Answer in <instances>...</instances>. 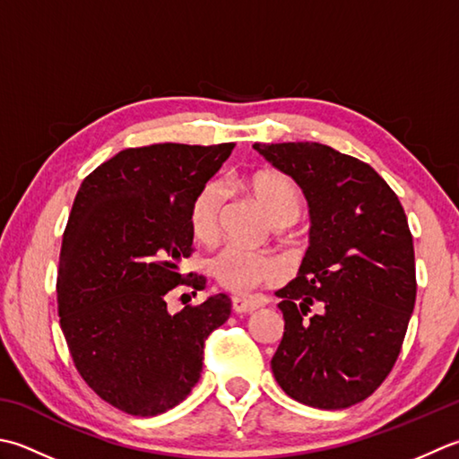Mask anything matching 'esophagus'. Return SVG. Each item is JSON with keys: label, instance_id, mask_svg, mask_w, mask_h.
Here are the masks:
<instances>
[{"label": "esophagus", "instance_id": "1", "mask_svg": "<svg viewBox=\"0 0 459 459\" xmlns=\"http://www.w3.org/2000/svg\"><path fill=\"white\" fill-rule=\"evenodd\" d=\"M260 307V302L253 299H245V296H232V310L238 314H248L255 312Z\"/></svg>", "mask_w": 459, "mask_h": 459}]
</instances>
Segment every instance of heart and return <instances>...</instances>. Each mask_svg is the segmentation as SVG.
I'll list each match as a JSON object with an SVG mask.
<instances>
[{
  "instance_id": "obj_1",
  "label": "heart",
  "mask_w": 459,
  "mask_h": 459,
  "mask_svg": "<svg viewBox=\"0 0 459 459\" xmlns=\"http://www.w3.org/2000/svg\"><path fill=\"white\" fill-rule=\"evenodd\" d=\"M245 185L274 227H289L300 217L304 199L299 185L289 175L271 169L256 170ZM224 199L227 191L221 181H209L196 193L191 206V229L196 238L212 240L219 235ZM209 271L222 289L230 292H247L260 284H274L284 276L281 260L235 242L209 258Z\"/></svg>"
}]
</instances>
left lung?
<instances>
[{"instance_id": "1", "label": "left lung", "mask_w": 459, "mask_h": 459, "mask_svg": "<svg viewBox=\"0 0 459 459\" xmlns=\"http://www.w3.org/2000/svg\"><path fill=\"white\" fill-rule=\"evenodd\" d=\"M253 147L302 188L312 222L299 274L276 292L284 334L273 374L296 402L350 408L390 374L414 310L416 263L406 212L370 165L328 145Z\"/></svg>"}]
</instances>
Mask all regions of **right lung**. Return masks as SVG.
<instances>
[{
	"label": "right lung",
	"instance_id": "1",
	"mask_svg": "<svg viewBox=\"0 0 459 459\" xmlns=\"http://www.w3.org/2000/svg\"><path fill=\"white\" fill-rule=\"evenodd\" d=\"M235 143L125 149L81 183L63 232L57 310L77 372L99 398L131 416L181 403L203 372L204 340L230 314L227 294L167 310L193 253L191 206Z\"/></svg>",
	"mask_w": 459,
	"mask_h": 459
}]
</instances>
